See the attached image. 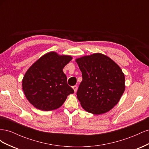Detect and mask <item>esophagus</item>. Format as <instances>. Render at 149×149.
Returning a JSON list of instances; mask_svg holds the SVG:
<instances>
[{
    "instance_id": "34e87169",
    "label": "esophagus",
    "mask_w": 149,
    "mask_h": 149,
    "mask_svg": "<svg viewBox=\"0 0 149 149\" xmlns=\"http://www.w3.org/2000/svg\"><path fill=\"white\" fill-rule=\"evenodd\" d=\"M73 90H74V91L76 92V91H77V86H73Z\"/></svg>"
}]
</instances>
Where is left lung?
<instances>
[{"label":"left lung","instance_id":"8db88e82","mask_svg":"<svg viewBox=\"0 0 149 149\" xmlns=\"http://www.w3.org/2000/svg\"><path fill=\"white\" fill-rule=\"evenodd\" d=\"M82 73L77 97L83 109L93 114L110 111L125 90V76L120 68L108 56L94 53L76 60Z\"/></svg>","mask_w":149,"mask_h":149}]
</instances>
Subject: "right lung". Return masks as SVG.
I'll return each mask as SVG.
<instances>
[{"mask_svg": "<svg viewBox=\"0 0 149 149\" xmlns=\"http://www.w3.org/2000/svg\"><path fill=\"white\" fill-rule=\"evenodd\" d=\"M72 60L68 55L56 52L46 53L26 71L22 89L28 101L35 107L44 111L58 109L74 90L67 84L63 68Z\"/></svg>", "mask_w": 149, "mask_h": 149, "instance_id": "1", "label": "right lung"}]
</instances>
